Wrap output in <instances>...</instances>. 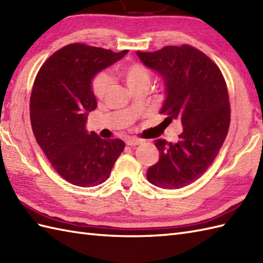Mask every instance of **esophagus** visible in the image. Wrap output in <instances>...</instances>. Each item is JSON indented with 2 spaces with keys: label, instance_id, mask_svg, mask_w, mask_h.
I'll use <instances>...</instances> for the list:
<instances>
[{
  "label": "esophagus",
  "instance_id": "34e87169",
  "mask_svg": "<svg viewBox=\"0 0 263 263\" xmlns=\"http://www.w3.org/2000/svg\"><path fill=\"white\" fill-rule=\"evenodd\" d=\"M127 146H138V144L142 143V140H140V139H137V138H130L127 139V140L125 141Z\"/></svg>",
  "mask_w": 263,
  "mask_h": 263
}]
</instances>
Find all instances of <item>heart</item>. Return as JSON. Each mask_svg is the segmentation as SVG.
I'll return each mask as SVG.
<instances>
[{
	"label": "heart",
	"mask_w": 263,
	"mask_h": 263,
	"mask_svg": "<svg viewBox=\"0 0 263 263\" xmlns=\"http://www.w3.org/2000/svg\"><path fill=\"white\" fill-rule=\"evenodd\" d=\"M120 74L130 90L138 87H147L152 80V73L146 66L139 63H132L123 66ZM109 85V78L105 73H99L91 81V90L93 96L100 99L105 96Z\"/></svg>",
	"instance_id": "heart-1"
}]
</instances>
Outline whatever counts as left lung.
Instances as JSON below:
<instances>
[{"label":"left lung","mask_w":263,"mask_h":263,"mask_svg":"<svg viewBox=\"0 0 263 263\" xmlns=\"http://www.w3.org/2000/svg\"><path fill=\"white\" fill-rule=\"evenodd\" d=\"M137 55L164 80L160 114H166L168 124L178 120L183 126L177 142L155 141L160 156L147 178L161 189L184 187L203 174L226 139L231 107L225 79L205 54L189 45Z\"/></svg>","instance_id":"left-lung-1"}]
</instances>
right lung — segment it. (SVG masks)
Returning a JSON list of instances; mask_svg holds the SVG:
<instances>
[{
    "instance_id": "1",
    "label": "right lung",
    "mask_w": 263,
    "mask_h": 263,
    "mask_svg": "<svg viewBox=\"0 0 263 263\" xmlns=\"http://www.w3.org/2000/svg\"><path fill=\"white\" fill-rule=\"evenodd\" d=\"M127 51L70 44L55 52L33 82L30 121L33 135L54 170L78 186H96L107 180L125 144L104 140L86 128L89 111L97 107L93 77L125 57Z\"/></svg>"
}]
</instances>
